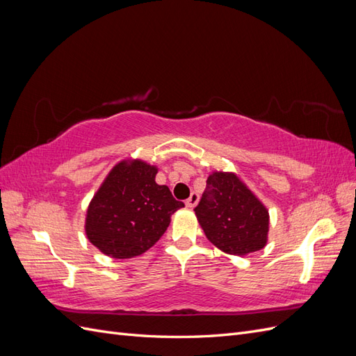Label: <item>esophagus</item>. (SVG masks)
I'll return each instance as SVG.
<instances>
[{
	"mask_svg": "<svg viewBox=\"0 0 356 356\" xmlns=\"http://www.w3.org/2000/svg\"><path fill=\"white\" fill-rule=\"evenodd\" d=\"M197 202H199V195H196V193H191V196L186 200V207L187 208H195Z\"/></svg>",
	"mask_w": 356,
	"mask_h": 356,
	"instance_id": "34e87169",
	"label": "esophagus"
}]
</instances>
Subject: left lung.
I'll use <instances>...</instances> for the list:
<instances>
[{"instance_id": "obj_1", "label": "left lung", "mask_w": 356, "mask_h": 356, "mask_svg": "<svg viewBox=\"0 0 356 356\" xmlns=\"http://www.w3.org/2000/svg\"><path fill=\"white\" fill-rule=\"evenodd\" d=\"M195 212L209 242L224 252L246 255L267 243L268 211L233 172H212Z\"/></svg>"}]
</instances>
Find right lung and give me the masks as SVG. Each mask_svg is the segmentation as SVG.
Here are the masks:
<instances>
[{
  "instance_id": "right-lung-1",
  "label": "right lung",
  "mask_w": 356,
  "mask_h": 356,
  "mask_svg": "<svg viewBox=\"0 0 356 356\" xmlns=\"http://www.w3.org/2000/svg\"><path fill=\"white\" fill-rule=\"evenodd\" d=\"M157 168L143 160H122L106 175L89 203L86 234L111 258H132L149 250L184 203L156 182Z\"/></svg>"
}]
</instances>
